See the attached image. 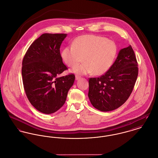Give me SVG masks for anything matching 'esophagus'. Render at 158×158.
Segmentation results:
<instances>
[{"label":"esophagus","instance_id":"1","mask_svg":"<svg viewBox=\"0 0 158 158\" xmlns=\"http://www.w3.org/2000/svg\"><path fill=\"white\" fill-rule=\"evenodd\" d=\"M81 78V76H78V75H76V76H75V79L76 80V81H77V80H79V79Z\"/></svg>","mask_w":158,"mask_h":158}]
</instances>
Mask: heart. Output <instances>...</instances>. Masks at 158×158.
I'll return each mask as SVG.
<instances>
[{
    "label": "heart",
    "mask_w": 158,
    "mask_h": 158,
    "mask_svg": "<svg viewBox=\"0 0 158 158\" xmlns=\"http://www.w3.org/2000/svg\"><path fill=\"white\" fill-rule=\"evenodd\" d=\"M117 53L115 44L111 40L94 35H84L76 38L73 46L64 48L61 56L64 62L73 67L83 60L85 62L75 67L73 73L101 75L111 67Z\"/></svg>",
    "instance_id": "heart-1"
}]
</instances>
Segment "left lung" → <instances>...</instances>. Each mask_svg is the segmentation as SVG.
Masks as SVG:
<instances>
[{
	"instance_id": "1",
	"label": "left lung",
	"mask_w": 158,
	"mask_h": 158,
	"mask_svg": "<svg viewBox=\"0 0 158 158\" xmlns=\"http://www.w3.org/2000/svg\"><path fill=\"white\" fill-rule=\"evenodd\" d=\"M138 73V63L131 45L121 49L108 71L89 79L88 97L92 105L103 112L117 109L132 92Z\"/></svg>"
}]
</instances>
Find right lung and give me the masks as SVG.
Returning <instances> with one entry per match:
<instances>
[{"label":"right lung","instance_id":"obj_1","mask_svg":"<svg viewBox=\"0 0 158 158\" xmlns=\"http://www.w3.org/2000/svg\"><path fill=\"white\" fill-rule=\"evenodd\" d=\"M66 34H43L30 46L24 55L22 74L24 91L38 111L50 114L61 108L73 86V74L59 77L67 69L60 47Z\"/></svg>","mask_w":158,"mask_h":158}]
</instances>
